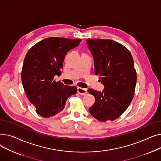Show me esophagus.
I'll return each instance as SVG.
<instances>
[{
    "label": "esophagus",
    "instance_id": "34e87169",
    "mask_svg": "<svg viewBox=\"0 0 161 161\" xmlns=\"http://www.w3.org/2000/svg\"><path fill=\"white\" fill-rule=\"evenodd\" d=\"M78 92L81 95H86L87 93V90L81 87H78Z\"/></svg>",
    "mask_w": 161,
    "mask_h": 161
}]
</instances>
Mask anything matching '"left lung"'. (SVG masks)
<instances>
[{"label":"left lung","instance_id":"8db88e82","mask_svg":"<svg viewBox=\"0 0 161 161\" xmlns=\"http://www.w3.org/2000/svg\"><path fill=\"white\" fill-rule=\"evenodd\" d=\"M94 58L95 73L104 86L102 92L89 89L95 98L89 108L91 115L100 121H114L130 105L137 80L134 60L129 51L112 40L87 39Z\"/></svg>","mask_w":161,"mask_h":161}]
</instances>
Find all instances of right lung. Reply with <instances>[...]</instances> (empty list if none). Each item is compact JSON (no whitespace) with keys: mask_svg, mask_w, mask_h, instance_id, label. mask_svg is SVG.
<instances>
[{"mask_svg":"<svg viewBox=\"0 0 161 161\" xmlns=\"http://www.w3.org/2000/svg\"><path fill=\"white\" fill-rule=\"evenodd\" d=\"M81 39L50 37L33 46L25 57L21 72L22 84L36 112L50 117L63 111L67 98L75 95L77 88L53 80L60 75L65 55L77 47Z\"/></svg>","mask_w":161,"mask_h":161,"instance_id":"right-lung-1","label":"right lung"}]
</instances>
